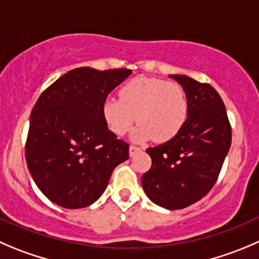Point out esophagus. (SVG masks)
<instances>
[{
    "label": "esophagus",
    "instance_id": "34e87169",
    "mask_svg": "<svg viewBox=\"0 0 259 259\" xmlns=\"http://www.w3.org/2000/svg\"><path fill=\"white\" fill-rule=\"evenodd\" d=\"M139 152H140V148L134 147V145H130V147H129V155H130V157H134V155L137 154V153H139Z\"/></svg>",
    "mask_w": 259,
    "mask_h": 259
}]
</instances>
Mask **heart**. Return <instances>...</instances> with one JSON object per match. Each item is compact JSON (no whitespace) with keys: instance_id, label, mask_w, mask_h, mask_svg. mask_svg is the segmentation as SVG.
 I'll return each mask as SVG.
<instances>
[{"instance_id":"1","label":"heart","mask_w":259,"mask_h":259,"mask_svg":"<svg viewBox=\"0 0 259 259\" xmlns=\"http://www.w3.org/2000/svg\"><path fill=\"white\" fill-rule=\"evenodd\" d=\"M102 117L115 135H124L135 119V142L154 138L167 142L182 129L188 114V102L182 87L164 79L138 77L120 90V99L107 97L102 102Z\"/></svg>"}]
</instances>
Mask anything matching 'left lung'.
Listing matches in <instances>:
<instances>
[{"instance_id": "8db88e82", "label": "left lung", "mask_w": 259, "mask_h": 259, "mask_svg": "<svg viewBox=\"0 0 259 259\" xmlns=\"http://www.w3.org/2000/svg\"><path fill=\"white\" fill-rule=\"evenodd\" d=\"M185 91L188 114L176 137L148 148L152 167L142 186L152 202L167 210L187 207L215 185L232 144L224 102L210 84L183 74H169Z\"/></svg>"}]
</instances>
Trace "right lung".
I'll list each match as a JSON object with an SVG mask.
<instances>
[{"label":"right lung","instance_id":"right-lung-1","mask_svg":"<svg viewBox=\"0 0 259 259\" xmlns=\"http://www.w3.org/2000/svg\"><path fill=\"white\" fill-rule=\"evenodd\" d=\"M132 74L129 69L69 71L37 99L30 116L26 163L37 188L55 205L82 209L94 204L112 170L129 158L102 117V102Z\"/></svg>","mask_w":259,"mask_h":259}]
</instances>
